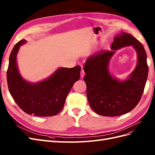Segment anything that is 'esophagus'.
Listing matches in <instances>:
<instances>
[{"label": "esophagus", "mask_w": 155, "mask_h": 155, "mask_svg": "<svg viewBox=\"0 0 155 155\" xmlns=\"http://www.w3.org/2000/svg\"><path fill=\"white\" fill-rule=\"evenodd\" d=\"M81 78H83L84 77V76H85V72H84V70H81Z\"/></svg>", "instance_id": "obj_1"}]
</instances>
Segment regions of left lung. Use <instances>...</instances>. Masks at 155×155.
<instances>
[{
	"label": "left lung",
	"instance_id": "left-lung-1",
	"mask_svg": "<svg viewBox=\"0 0 155 155\" xmlns=\"http://www.w3.org/2000/svg\"><path fill=\"white\" fill-rule=\"evenodd\" d=\"M132 45L138 54L137 68L127 81L119 82L108 72V64L114 51ZM111 50H101L86 60L87 97L97 114L106 117L122 115L132 111L140 101L148 76L147 54L136 38L122 32L114 38Z\"/></svg>",
	"mask_w": 155,
	"mask_h": 155
}]
</instances>
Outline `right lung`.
<instances>
[{
  "label": "right lung",
  "instance_id": "obj_1",
  "mask_svg": "<svg viewBox=\"0 0 155 155\" xmlns=\"http://www.w3.org/2000/svg\"><path fill=\"white\" fill-rule=\"evenodd\" d=\"M21 40L12 49L7 70V83L15 103L26 114L39 117L58 114L64 107L66 98L74 83L80 78L81 67L60 68L45 80L33 84L21 78L17 66L16 56Z\"/></svg>",
  "mask_w": 155,
  "mask_h": 155
}]
</instances>
